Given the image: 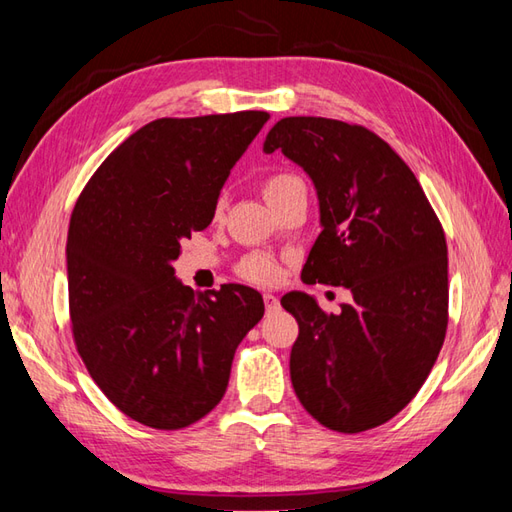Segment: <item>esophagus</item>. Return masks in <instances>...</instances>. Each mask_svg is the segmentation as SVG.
<instances>
[{
	"label": "esophagus",
	"mask_w": 512,
	"mask_h": 512,
	"mask_svg": "<svg viewBox=\"0 0 512 512\" xmlns=\"http://www.w3.org/2000/svg\"><path fill=\"white\" fill-rule=\"evenodd\" d=\"M264 303H266V312H275L279 308V299L275 295H270V292L264 295Z\"/></svg>",
	"instance_id": "1"
}]
</instances>
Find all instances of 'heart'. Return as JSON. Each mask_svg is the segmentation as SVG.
Masks as SVG:
<instances>
[{
  "instance_id": "1",
  "label": "heart",
  "mask_w": 512,
  "mask_h": 512,
  "mask_svg": "<svg viewBox=\"0 0 512 512\" xmlns=\"http://www.w3.org/2000/svg\"><path fill=\"white\" fill-rule=\"evenodd\" d=\"M297 189H303V180L299 176H295V173H288V171L273 173V176H268L264 182V195L270 204ZM220 206H222V202H220ZM239 270H242V275L246 279L257 281V284H268V281H273L277 277L275 259L264 255V253L248 255Z\"/></svg>"
}]
</instances>
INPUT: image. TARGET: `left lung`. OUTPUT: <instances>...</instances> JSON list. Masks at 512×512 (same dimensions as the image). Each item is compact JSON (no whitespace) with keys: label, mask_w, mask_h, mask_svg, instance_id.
I'll return each instance as SVG.
<instances>
[{"label":"left lung","mask_w":512,"mask_h":512,"mask_svg":"<svg viewBox=\"0 0 512 512\" xmlns=\"http://www.w3.org/2000/svg\"><path fill=\"white\" fill-rule=\"evenodd\" d=\"M308 173L321 233L303 284L345 286L352 301L325 314L314 297H281L299 323L290 380L312 418L341 433L374 429L427 380L449 323L447 239L420 182L374 132L332 118L290 116L264 151Z\"/></svg>","instance_id":"left-lung-1"}]
</instances>
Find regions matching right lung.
<instances>
[{
	"instance_id": "right-lung-1",
	"label": "right lung",
	"mask_w": 512,
	"mask_h": 512,
	"mask_svg": "<svg viewBox=\"0 0 512 512\" xmlns=\"http://www.w3.org/2000/svg\"><path fill=\"white\" fill-rule=\"evenodd\" d=\"M268 118H158L118 145L76 200L65 244L76 350L103 394L147 427L204 418L264 317L257 290L193 292L173 262L182 239L211 224L228 173Z\"/></svg>"
}]
</instances>
